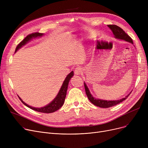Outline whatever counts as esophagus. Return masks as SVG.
<instances>
[{"label": "esophagus", "instance_id": "34e87169", "mask_svg": "<svg viewBox=\"0 0 148 148\" xmlns=\"http://www.w3.org/2000/svg\"><path fill=\"white\" fill-rule=\"evenodd\" d=\"M83 71V69L82 68L80 67H77L75 69V71H74V73L76 75H79Z\"/></svg>", "mask_w": 148, "mask_h": 148}]
</instances>
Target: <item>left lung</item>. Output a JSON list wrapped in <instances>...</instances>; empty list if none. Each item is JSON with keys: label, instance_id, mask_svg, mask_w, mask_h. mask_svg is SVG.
Returning <instances> with one entry per match:
<instances>
[{"label": "left lung", "instance_id": "obj_1", "mask_svg": "<svg viewBox=\"0 0 148 148\" xmlns=\"http://www.w3.org/2000/svg\"><path fill=\"white\" fill-rule=\"evenodd\" d=\"M108 26L112 30L115 38L120 39V40L126 41L127 42H131V44H133V40L131 39V38L124 32L122 28L114 25H108ZM84 86L85 88V91H86V94L89 100L93 104L101 108H108V107H113L114 106L117 105L120 103L122 102L123 101L126 99L131 94V93H130V94L128 95H127L125 98H123L121 99L115 100V101H107V100L95 99L90 94V92L86 86V84H85V83H84Z\"/></svg>", "mask_w": 148, "mask_h": 148}]
</instances>
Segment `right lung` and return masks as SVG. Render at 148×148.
<instances>
[{
  "label": "right lung",
  "mask_w": 148,
  "mask_h": 148,
  "mask_svg": "<svg viewBox=\"0 0 148 148\" xmlns=\"http://www.w3.org/2000/svg\"><path fill=\"white\" fill-rule=\"evenodd\" d=\"M43 34L41 33H39V32H35V33H33L32 34H30L29 35H27L24 40H23L22 41H21L17 46L16 49H15V51H16L18 49H19L20 47H21L22 45H25L28 41H29L31 39L33 38H36L38 36H42ZM74 75V73L73 71H71L70 73L67 77H66L65 80H64L63 84H62V86L58 93V95L56 96V97L54 98V99L53 101L51 103H50L49 104H48L47 106H46L44 107H41V108H35V107H32L31 106H29V105L26 104L25 103H24L21 100V99L18 97L19 99L21 100V101L24 104L25 106H26L27 107L31 108L34 110H35L36 112H41V113H53L55 111L59 110V108L63 106L64 101H65V99L66 95V91H67V89H68V83L69 82L71 79V77L73 76Z\"/></svg>",
  "instance_id": "add662e5"
}]
</instances>
